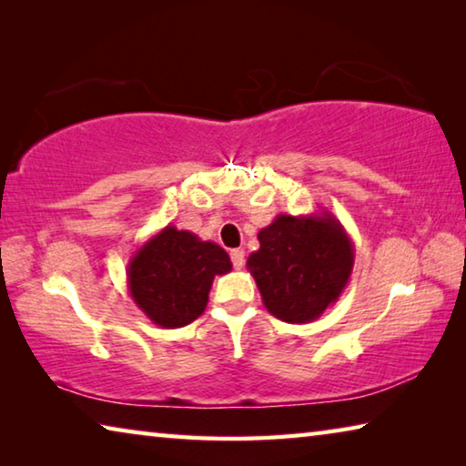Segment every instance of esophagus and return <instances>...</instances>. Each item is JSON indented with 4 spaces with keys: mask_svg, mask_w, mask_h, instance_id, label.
<instances>
[{
    "mask_svg": "<svg viewBox=\"0 0 466 466\" xmlns=\"http://www.w3.org/2000/svg\"><path fill=\"white\" fill-rule=\"evenodd\" d=\"M230 258H232L234 269H242V265H244V250L242 248H234L230 252Z\"/></svg>",
    "mask_w": 466,
    "mask_h": 466,
    "instance_id": "34e87169",
    "label": "esophagus"
}]
</instances>
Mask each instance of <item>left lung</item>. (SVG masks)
<instances>
[{
	"label": "left lung",
	"instance_id": "1",
	"mask_svg": "<svg viewBox=\"0 0 466 466\" xmlns=\"http://www.w3.org/2000/svg\"><path fill=\"white\" fill-rule=\"evenodd\" d=\"M257 238L261 247L247 265L275 319L304 325L337 302L350 281L356 250L330 211L279 214Z\"/></svg>",
	"mask_w": 466,
	"mask_h": 466
}]
</instances>
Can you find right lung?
Segmentation results:
<instances>
[{"label":"right lung","mask_w":466,"mask_h":466,"mask_svg":"<svg viewBox=\"0 0 466 466\" xmlns=\"http://www.w3.org/2000/svg\"><path fill=\"white\" fill-rule=\"evenodd\" d=\"M230 269V257L216 242L167 226L131 257L127 286L154 325L178 329L201 317L214 278Z\"/></svg>","instance_id":"1"}]
</instances>
